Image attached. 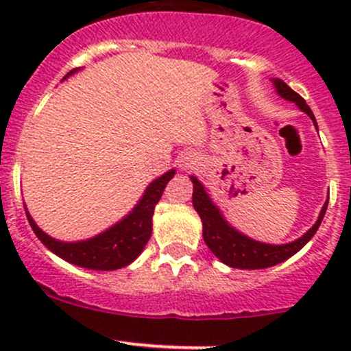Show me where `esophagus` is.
Segmentation results:
<instances>
[{"mask_svg": "<svg viewBox=\"0 0 351 351\" xmlns=\"http://www.w3.org/2000/svg\"><path fill=\"white\" fill-rule=\"evenodd\" d=\"M195 162H197V156L195 154L185 153V154H182V158H180V168L189 169V168H192Z\"/></svg>", "mask_w": 351, "mask_h": 351, "instance_id": "34e87169", "label": "esophagus"}]
</instances>
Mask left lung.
I'll use <instances>...</instances> for the list:
<instances>
[{"label":"left lung","instance_id":"1","mask_svg":"<svg viewBox=\"0 0 351 351\" xmlns=\"http://www.w3.org/2000/svg\"><path fill=\"white\" fill-rule=\"evenodd\" d=\"M274 86L277 90V93L280 95L284 100L293 101L304 113L311 117V120L314 122V127L317 129L316 117H314L313 110L309 108V105L306 104L300 95H297L295 91L290 86H287L282 80L274 77ZM193 183V208L197 210V214L202 219V234H204V241L208 246V250L222 261L228 267L231 268H241V270H260V268H268L274 267V265L282 263V261L289 260L290 256L297 253V251L302 250L309 239L316 234V231L319 229L321 222H323L324 214H326L328 202L323 205L319 212V217H317L316 224L309 229L304 236H300L299 239L287 244H267L261 241H254V239L247 238L246 234L239 232L238 229L232 228L228 221L224 219L222 212L219 210L217 205L212 202V198L208 197L207 190L204 189L200 182L197 180V176H190Z\"/></svg>","mask_w":351,"mask_h":351}]
</instances>
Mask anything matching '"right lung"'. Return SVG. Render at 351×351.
Returning a JSON list of instances; mask_svg holds the SVG:
<instances>
[{
  "mask_svg": "<svg viewBox=\"0 0 351 351\" xmlns=\"http://www.w3.org/2000/svg\"><path fill=\"white\" fill-rule=\"evenodd\" d=\"M76 71L77 69H73L71 73H67L66 77H69ZM175 171L176 169H169L165 175L156 178L153 183H149L136 207L122 221L113 224L107 231L90 239H84V241H58L45 234L35 224L27 207H25V212H27V219L35 236L59 258L81 268H88V270H119V268L132 263L149 241L151 232H153L154 207L165 192L168 182L175 176Z\"/></svg>",
  "mask_w": 351,
  "mask_h": 351,
  "instance_id": "right-lung-1",
  "label": "right lung"
}]
</instances>
